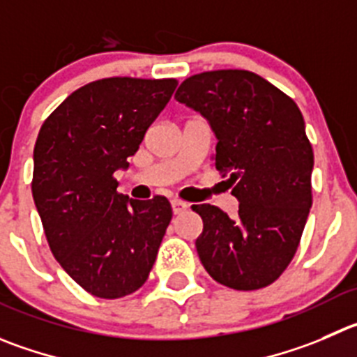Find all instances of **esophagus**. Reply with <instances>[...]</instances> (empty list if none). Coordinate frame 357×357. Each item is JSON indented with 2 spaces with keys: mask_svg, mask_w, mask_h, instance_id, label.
Instances as JSON below:
<instances>
[{
  "mask_svg": "<svg viewBox=\"0 0 357 357\" xmlns=\"http://www.w3.org/2000/svg\"><path fill=\"white\" fill-rule=\"evenodd\" d=\"M172 208H173V213L178 215V213L185 212V210L189 208V205L185 202H182V199H172Z\"/></svg>",
  "mask_w": 357,
  "mask_h": 357,
  "instance_id": "obj_1",
  "label": "esophagus"
}]
</instances>
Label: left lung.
<instances>
[{"label":"left lung","mask_w":357,"mask_h":357,"mask_svg":"<svg viewBox=\"0 0 357 357\" xmlns=\"http://www.w3.org/2000/svg\"><path fill=\"white\" fill-rule=\"evenodd\" d=\"M175 100L195 108L217 137L213 166L229 173L240 202L229 217L210 203L196 250L210 277L236 291L273 284L296 254L312 206L314 151L293 98L247 70L192 75Z\"/></svg>","instance_id":"obj_1"}]
</instances>
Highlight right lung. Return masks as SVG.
Segmentation results:
<instances>
[{
  "label": "right lung",
  "mask_w": 357,
  "mask_h": 357,
  "mask_svg": "<svg viewBox=\"0 0 357 357\" xmlns=\"http://www.w3.org/2000/svg\"><path fill=\"white\" fill-rule=\"evenodd\" d=\"M176 79L110 77L71 93L40 128L31 191L57 263L82 289L117 300L149 278L172 220L165 196L130 199L128 168Z\"/></svg>",
  "instance_id": "obj_1"
}]
</instances>
